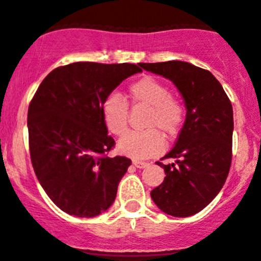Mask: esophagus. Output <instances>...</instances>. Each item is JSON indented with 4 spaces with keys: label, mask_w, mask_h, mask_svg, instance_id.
I'll return each mask as SVG.
<instances>
[{
    "label": "esophagus",
    "mask_w": 261,
    "mask_h": 261,
    "mask_svg": "<svg viewBox=\"0 0 261 261\" xmlns=\"http://www.w3.org/2000/svg\"><path fill=\"white\" fill-rule=\"evenodd\" d=\"M133 164L136 167V168H145L146 166H149V163H146V162H139V161H134Z\"/></svg>",
    "instance_id": "esophagus-1"
}]
</instances>
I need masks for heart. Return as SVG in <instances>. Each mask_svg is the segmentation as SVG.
<instances>
[{"label":"heart","mask_w":261,"mask_h":261,"mask_svg":"<svg viewBox=\"0 0 261 261\" xmlns=\"http://www.w3.org/2000/svg\"><path fill=\"white\" fill-rule=\"evenodd\" d=\"M128 97L134 106L148 107L144 125L145 130L130 131L118 141V151L134 159H145L162 153L166 135L179 131L185 120V107L181 100L172 97L169 88L153 76H143L130 84ZM128 103L122 95L111 93L100 105V115L107 130L121 136L127 130Z\"/></svg>","instance_id":"heart-1"}]
</instances>
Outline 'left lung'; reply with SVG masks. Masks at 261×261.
<instances>
[{
  "mask_svg": "<svg viewBox=\"0 0 261 261\" xmlns=\"http://www.w3.org/2000/svg\"><path fill=\"white\" fill-rule=\"evenodd\" d=\"M146 71L169 79L182 94L186 120L176 144L156 164L164 181L151 190L154 203L172 217L203 211L223 187L232 162L233 111L221 83L208 70L184 61L140 63Z\"/></svg>",
  "mask_w": 261,
  "mask_h": 261,
  "instance_id": "1",
  "label": "left lung"
}]
</instances>
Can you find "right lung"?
<instances>
[{
  "label": "right lung",
  "mask_w": 261,
  "mask_h": 261,
  "mask_svg": "<svg viewBox=\"0 0 261 261\" xmlns=\"http://www.w3.org/2000/svg\"><path fill=\"white\" fill-rule=\"evenodd\" d=\"M134 63L74 62L50 71L28 110L29 150L37 178L65 213L95 217L107 211L131 161L107 155L115 146L100 105L131 75Z\"/></svg>",
  "instance_id": "right-lung-1"
}]
</instances>
